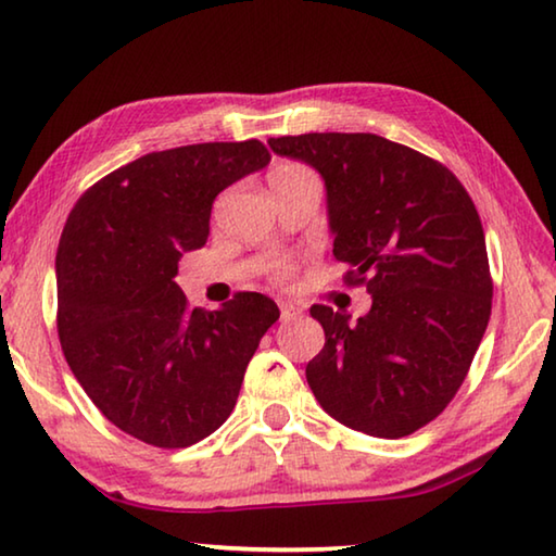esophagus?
Listing matches in <instances>:
<instances>
[{
    "instance_id": "obj_1",
    "label": "esophagus",
    "mask_w": 556,
    "mask_h": 556,
    "mask_svg": "<svg viewBox=\"0 0 556 556\" xmlns=\"http://www.w3.org/2000/svg\"><path fill=\"white\" fill-rule=\"evenodd\" d=\"M301 314H304V308L291 304V301H279V316L281 321H294V318H299Z\"/></svg>"
}]
</instances>
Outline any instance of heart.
I'll list each match as a JSON object with an SVG mask.
<instances>
[{"instance_id":"1","label":"heart","mask_w":556,"mask_h":556,"mask_svg":"<svg viewBox=\"0 0 556 556\" xmlns=\"http://www.w3.org/2000/svg\"><path fill=\"white\" fill-rule=\"evenodd\" d=\"M308 168H304V166H299V164H285V166H279V168H275V172H271V178H277V176H296V174H306ZM271 275H275V279L277 281H287L289 279V275H291V265L287 260H279L275 267H271Z\"/></svg>"}]
</instances>
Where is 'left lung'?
I'll list each match as a JSON object with an SVG mask.
<instances>
[{
    "mask_svg": "<svg viewBox=\"0 0 556 556\" xmlns=\"http://www.w3.org/2000/svg\"><path fill=\"white\" fill-rule=\"evenodd\" d=\"M269 147L321 174L333 255L372 296L357 324L312 306L326 343L306 365L308 388L345 427L407 437L454 400L491 318L476 205L444 164L378 135L312 131Z\"/></svg>",
    "mask_w": 556,
    "mask_h": 556,
    "instance_id": "8db88e82",
    "label": "left lung"
}]
</instances>
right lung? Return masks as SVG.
I'll return each instance as SVG.
<instances>
[{"label": "right lung", "mask_w": 556, "mask_h": 556, "mask_svg": "<svg viewBox=\"0 0 556 556\" xmlns=\"http://www.w3.org/2000/svg\"><path fill=\"white\" fill-rule=\"evenodd\" d=\"M267 147L166 149L100 178L65 220L55 255L59 338L75 380L125 434L186 448L238 402L275 301L238 291L218 312L191 308L178 260L208 240L215 195L269 164Z\"/></svg>", "instance_id": "obj_1"}]
</instances>
